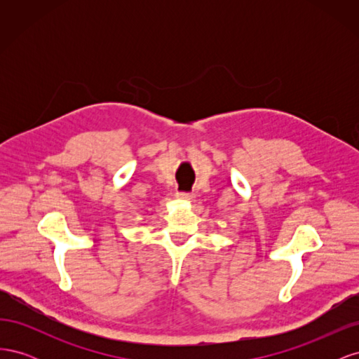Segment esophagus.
Instances as JSON below:
<instances>
[{
	"mask_svg": "<svg viewBox=\"0 0 359 359\" xmlns=\"http://www.w3.org/2000/svg\"><path fill=\"white\" fill-rule=\"evenodd\" d=\"M177 198L181 199V201L191 202L194 199V194L193 193H177Z\"/></svg>",
	"mask_w": 359,
	"mask_h": 359,
	"instance_id": "1",
	"label": "esophagus"
}]
</instances>
